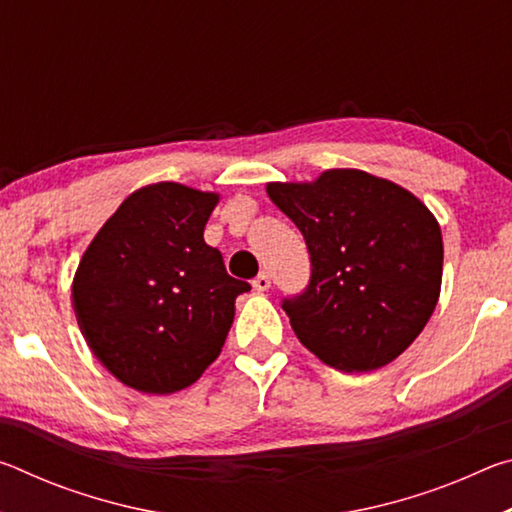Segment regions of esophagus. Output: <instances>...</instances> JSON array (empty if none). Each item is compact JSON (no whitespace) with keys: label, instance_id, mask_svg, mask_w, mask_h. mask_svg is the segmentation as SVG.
<instances>
[{"label":"esophagus","instance_id":"obj_1","mask_svg":"<svg viewBox=\"0 0 512 512\" xmlns=\"http://www.w3.org/2000/svg\"><path fill=\"white\" fill-rule=\"evenodd\" d=\"M268 287H271V277H268L266 273H259L253 280V289L255 291H266Z\"/></svg>","mask_w":512,"mask_h":512}]
</instances>
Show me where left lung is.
<instances>
[{"label": "left lung", "instance_id": "obj_1", "mask_svg": "<svg viewBox=\"0 0 512 512\" xmlns=\"http://www.w3.org/2000/svg\"><path fill=\"white\" fill-rule=\"evenodd\" d=\"M311 255L305 293L284 311L309 352L345 372L377 370L409 348L436 309L443 232L418 196L361 169L268 183Z\"/></svg>", "mask_w": 512, "mask_h": 512}]
</instances>
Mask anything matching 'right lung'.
Returning <instances> with one entry per match:
<instances>
[{
    "instance_id": "right-lung-1",
    "label": "right lung",
    "mask_w": 512,
    "mask_h": 512,
    "mask_svg": "<svg viewBox=\"0 0 512 512\" xmlns=\"http://www.w3.org/2000/svg\"><path fill=\"white\" fill-rule=\"evenodd\" d=\"M219 194L180 183L137 189L79 262L72 307L85 343L121 384L149 395L192 386L219 357L250 289L203 239Z\"/></svg>"
}]
</instances>
